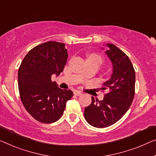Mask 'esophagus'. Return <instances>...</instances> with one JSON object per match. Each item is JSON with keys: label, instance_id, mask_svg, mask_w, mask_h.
Here are the masks:
<instances>
[{"label": "esophagus", "instance_id": "obj_1", "mask_svg": "<svg viewBox=\"0 0 156 156\" xmlns=\"http://www.w3.org/2000/svg\"><path fill=\"white\" fill-rule=\"evenodd\" d=\"M73 94L76 95V96H80L81 94H82V93H81L80 91H78V90H75V91L73 92Z\"/></svg>", "mask_w": 156, "mask_h": 156}]
</instances>
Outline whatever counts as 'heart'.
<instances>
[{"label": "heart", "instance_id": "b5f03b06", "mask_svg": "<svg viewBox=\"0 0 156 156\" xmlns=\"http://www.w3.org/2000/svg\"><path fill=\"white\" fill-rule=\"evenodd\" d=\"M87 59H92V60H95V61H97L99 63L101 64V62L102 61V58L100 55H97V54H90L89 56H88Z\"/></svg>", "mask_w": 156, "mask_h": 156}]
</instances>
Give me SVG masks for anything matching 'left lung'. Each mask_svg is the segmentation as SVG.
<instances>
[{"instance_id":"left-lung-1","label":"left lung","mask_w":156,"mask_h":156,"mask_svg":"<svg viewBox=\"0 0 156 156\" xmlns=\"http://www.w3.org/2000/svg\"><path fill=\"white\" fill-rule=\"evenodd\" d=\"M106 55L113 64V73L103 84L106 91L104 99L99 101L92 97V103L85 108V118L92 126L104 128L118 122L131 106L135 93V71L129 57L113 44Z\"/></svg>"}]
</instances>
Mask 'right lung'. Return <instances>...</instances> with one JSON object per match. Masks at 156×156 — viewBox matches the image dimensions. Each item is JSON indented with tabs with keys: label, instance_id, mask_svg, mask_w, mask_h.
<instances>
[{
	"label": "right lung",
	"instance_id": "obj_1",
	"mask_svg": "<svg viewBox=\"0 0 156 156\" xmlns=\"http://www.w3.org/2000/svg\"><path fill=\"white\" fill-rule=\"evenodd\" d=\"M68 53L65 44L48 41L32 48L19 68L21 101L27 112L38 121L52 123L63 115L66 101L73 97L70 90L58 87L52 75L64 70Z\"/></svg>",
	"mask_w": 156,
	"mask_h": 156
}]
</instances>
